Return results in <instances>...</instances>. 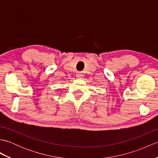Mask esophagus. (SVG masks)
<instances>
[{
	"instance_id": "1",
	"label": "esophagus",
	"mask_w": 158,
	"mask_h": 158,
	"mask_svg": "<svg viewBox=\"0 0 158 158\" xmlns=\"http://www.w3.org/2000/svg\"><path fill=\"white\" fill-rule=\"evenodd\" d=\"M83 74L81 73H80V72H78L77 73V74H76V77H77V78L78 79H81V78H82L83 77Z\"/></svg>"
}]
</instances>
